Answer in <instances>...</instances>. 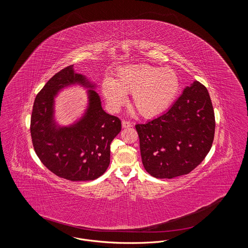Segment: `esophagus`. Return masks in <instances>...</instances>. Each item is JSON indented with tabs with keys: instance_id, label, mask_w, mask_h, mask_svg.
<instances>
[{
	"instance_id": "obj_1",
	"label": "esophagus",
	"mask_w": 248,
	"mask_h": 248,
	"mask_svg": "<svg viewBox=\"0 0 248 248\" xmlns=\"http://www.w3.org/2000/svg\"><path fill=\"white\" fill-rule=\"evenodd\" d=\"M122 126H123V128H128V127H132L133 124L130 123L129 121L124 120V121L122 122Z\"/></svg>"
}]
</instances>
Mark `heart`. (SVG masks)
Returning <instances> with one entry per match:
<instances>
[{
    "label": "heart",
    "mask_w": 248,
    "mask_h": 248,
    "mask_svg": "<svg viewBox=\"0 0 248 248\" xmlns=\"http://www.w3.org/2000/svg\"><path fill=\"white\" fill-rule=\"evenodd\" d=\"M179 88V79L174 70L137 64L119 68L111 81H103L101 91L111 109H118L124 102V94H131V104L139 114L154 118L174 103Z\"/></svg>",
    "instance_id": "heart-1"
}]
</instances>
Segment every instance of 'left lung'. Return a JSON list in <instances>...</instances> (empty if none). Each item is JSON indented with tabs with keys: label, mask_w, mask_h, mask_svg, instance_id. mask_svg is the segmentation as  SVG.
Here are the masks:
<instances>
[{
	"label": "left lung",
	"mask_w": 248,
	"mask_h": 248,
	"mask_svg": "<svg viewBox=\"0 0 248 248\" xmlns=\"http://www.w3.org/2000/svg\"><path fill=\"white\" fill-rule=\"evenodd\" d=\"M215 127L210 95L196 81L164 114L136 124L144 168L156 178L189 174L209 153Z\"/></svg>",
	"instance_id": "left-lung-1"
}]
</instances>
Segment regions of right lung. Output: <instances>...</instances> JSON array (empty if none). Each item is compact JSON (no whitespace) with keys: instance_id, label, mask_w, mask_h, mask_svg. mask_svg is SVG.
Masks as SVG:
<instances>
[{"instance_id":"obj_1","label":"right lung","mask_w":248,"mask_h":248,"mask_svg":"<svg viewBox=\"0 0 248 248\" xmlns=\"http://www.w3.org/2000/svg\"><path fill=\"white\" fill-rule=\"evenodd\" d=\"M74 83L94 87L71 65L56 73L37 94L31 118V135L37 156L48 170L71 181L94 180L109 165L110 143L122 129L121 120L106 113L98 94L88 90L89 106L83 118L69 127L54 123V96Z\"/></svg>"}]
</instances>
